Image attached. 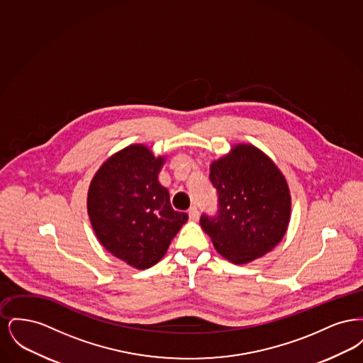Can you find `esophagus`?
I'll list each match as a JSON object with an SVG mask.
<instances>
[{"mask_svg": "<svg viewBox=\"0 0 363 363\" xmlns=\"http://www.w3.org/2000/svg\"><path fill=\"white\" fill-rule=\"evenodd\" d=\"M188 213H189L190 220H193V222H196L197 219H199V209L196 207L190 208L189 211H188Z\"/></svg>", "mask_w": 363, "mask_h": 363, "instance_id": "34e87169", "label": "esophagus"}]
</instances>
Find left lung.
<instances>
[{"mask_svg": "<svg viewBox=\"0 0 363 363\" xmlns=\"http://www.w3.org/2000/svg\"><path fill=\"white\" fill-rule=\"evenodd\" d=\"M218 190V213L200 218L215 249L234 264H247L283 240L291 215V196L277 164L252 144H237L211 163Z\"/></svg>", "mask_w": 363, "mask_h": 363, "instance_id": "8db88e82", "label": "left lung"}]
</instances>
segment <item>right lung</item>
Returning a JSON list of instances; mask_svg holds the SVG:
<instances>
[{
	"label": "right lung",
	"mask_w": 363,
	"mask_h": 363,
	"mask_svg": "<svg viewBox=\"0 0 363 363\" xmlns=\"http://www.w3.org/2000/svg\"><path fill=\"white\" fill-rule=\"evenodd\" d=\"M164 156L132 144L110 156L94 175L86 197L91 225L113 256L147 269L162 259L188 213L174 211L157 175Z\"/></svg>",
	"instance_id": "right-lung-1"
}]
</instances>
